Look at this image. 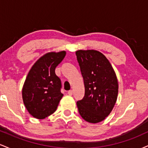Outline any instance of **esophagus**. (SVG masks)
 I'll return each mask as SVG.
<instances>
[{
	"label": "esophagus",
	"instance_id": "obj_1",
	"mask_svg": "<svg viewBox=\"0 0 148 148\" xmlns=\"http://www.w3.org/2000/svg\"><path fill=\"white\" fill-rule=\"evenodd\" d=\"M67 93H68L69 95H72V94H73V90H69L68 92H67Z\"/></svg>",
	"mask_w": 148,
	"mask_h": 148
}]
</instances>
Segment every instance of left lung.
Here are the masks:
<instances>
[{
  "instance_id": "8db88e82",
  "label": "left lung",
  "mask_w": 148,
  "mask_h": 148,
  "mask_svg": "<svg viewBox=\"0 0 148 148\" xmlns=\"http://www.w3.org/2000/svg\"><path fill=\"white\" fill-rule=\"evenodd\" d=\"M76 55L85 86L84 98L76 102L79 114L88 123H99L110 114L116 102L118 79L101 52L79 50Z\"/></svg>"
}]
</instances>
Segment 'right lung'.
<instances>
[{
    "mask_svg": "<svg viewBox=\"0 0 148 148\" xmlns=\"http://www.w3.org/2000/svg\"><path fill=\"white\" fill-rule=\"evenodd\" d=\"M65 55L64 51L47 53L36 61L28 72L22 89V98L34 118L44 119L56 111L63 95L55 69Z\"/></svg>",
    "mask_w": 148,
    "mask_h": 148,
    "instance_id": "obj_1",
    "label": "right lung"
}]
</instances>
